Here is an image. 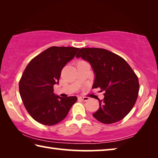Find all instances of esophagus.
Here are the masks:
<instances>
[{
	"label": "esophagus",
	"mask_w": 158,
	"mask_h": 158,
	"mask_svg": "<svg viewBox=\"0 0 158 158\" xmlns=\"http://www.w3.org/2000/svg\"><path fill=\"white\" fill-rule=\"evenodd\" d=\"M79 98L80 99V100H81L82 101H87L89 100V98H88V97H79Z\"/></svg>",
	"instance_id": "34e87169"
}]
</instances>
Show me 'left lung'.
Here are the masks:
<instances>
[{
    "label": "left lung",
    "instance_id": "1",
    "mask_svg": "<svg viewBox=\"0 0 158 158\" xmlns=\"http://www.w3.org/2000/svg\"><path fill=\"white\" fill-rule=\"evenodd\" d=\"M90 63L95 74L93 89L105 91L99 100L98 110L93 117L102 123L121 121L130 113L136 102L139 84L137 75L123 58L100 48H81L77 53Z\"/></svg>",
    "mask_w": 158,
    "mask_h": 158
}]
</instances>
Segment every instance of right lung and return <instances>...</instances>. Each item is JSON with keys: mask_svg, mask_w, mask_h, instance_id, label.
Returning a JSON list of instances; mask_svg holds the SVG:
<instances>
[{"mask_svg": "<svg viewBox=\"0 0 158 158\" xmlns=\"http://www.w3.org/2000/svg\"><path fill=\"white\" fill-rule=\"evenodd\" d=\"M79 48L52 47L28 64L19 81V93L31 116L44 125L58 123L77 100L76 96L61 98L53 93L61 70L73 60Z\"/></svg>", "mask_w": 158, "mask_h": 158, "instance_id": "right-lung-1", "label": "right lung"}]
</instances>
